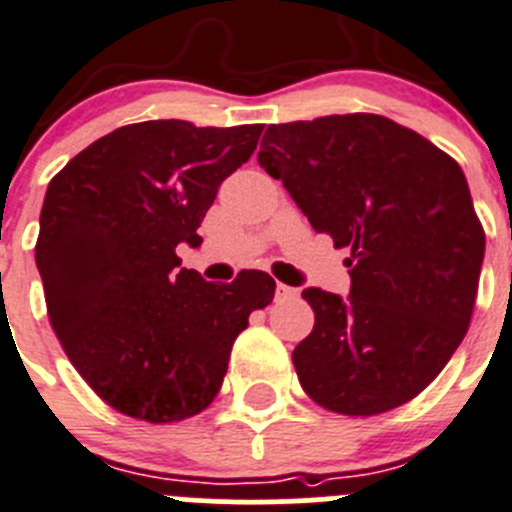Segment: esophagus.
<instances>
[{
    "label": "esophagus",
    "instance_id": "1",
    "mask_svg": "<svg viewBox=\"0 0 512 512\" xmlns=\"http://www.w3.org/2000/svg\"><path fill=\"white\" fill-rule=\"evenodd\" d=\"M295 298H298V290L295 288H290V285H283V283L275 285V300H278V303H285V300H295Z\"/></svg>",
    "mask_w": 512,
    "mask_h": 512
}]
</instances>
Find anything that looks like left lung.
I'll return each instance as SVG.
<instances>
[{
    "instance_id": "left-lung-1",
    "label": "left lung",
    "mask_w": 512,
    "mask_h": 512,
    "mask_svg": "<svg viewBox=\"0 0 512 512\" xmlns=\"http://www.w3.org/2000/svg\"><path fill=\"white\" fill-rule=\"evenodd\" d=\"M262 169L315 232L348 247L351 293L305 288L315 313L293 364L305 394L348 417L407 404L470 328L485 232L460 164L374 113L270 126Z\"/></svg>"
}]
</instances>
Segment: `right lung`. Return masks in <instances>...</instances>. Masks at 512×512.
<instances>
[{"instance_id": "obj_1", "label": "right lung", "mask_w": 512, "mask_h": 512, "mask_svg": "<svg viewBox=\"0 0 512 512\" xmlns=\"http://www.w3.org/2000/svg\"><path fill=\"white\" fill-rule=\"evenodd\" d=\"M262 126L143 121L90 143L50 181L35 262L70 364L113 409L151 424L207 409L234 338L272 303L275 280L242 270L207 283L176 247L260 141Z\"/></svg>"}]
</instances>
